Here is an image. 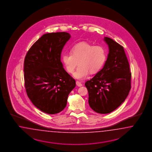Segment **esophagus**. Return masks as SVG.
<instances>
[{"label": "esophagus", "mask_w": 152, "mask_h": 152, "mask_svg": "<svg viewBox=\"0 0 152 152\" xmlns=\"http://www.w3.org/2000/svg\"><path fill=\"white\" fill-rule=\"evenodd\" d=\"M76 85H77V86H78L79 87H80V86H83V83H80V82H79L78 81H77L76 82Z\"/></svg>", "instance_id": "esophagus-1"}]
</instances>
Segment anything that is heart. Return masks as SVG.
<instances>
[{
	"label": "heart",
	"mask_w": 152,
	"mask_h": 152,
	"mask_svg": "<svg viewBox=\"0 0 152 152\" xmlns=\"http://www.w3.org/2000/svg\"><path fill=\"white\" fill-rule=\"evenodd\" d=\"M71 54L64 53L62 61L66 71L73 74L77 62L79 66L74 76L82 80L87 77L89 73L96 74L102 68L106 62L107 53L104 47L94 46L86 42H79L71 48Z\"/></svg>",
	"instance_id": "obj_1"
}]
</instances>
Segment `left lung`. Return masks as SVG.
Segmentation results:
<instances>
[{"label":"left lung","mask_w":152,"mask_h":152,"mask_svg":"<svg viewBox=\"0 0 152 152\" xmlns=\"http://www.w3.org/2000/svg\"><path fill=\"white\" fill-rule=\"evenodd\" d=\"M104 41L109 49L107 60L103 68L85 83L89 105L100 114L115 110L131 88L132 74L124 47L109 37H105Z\"/></svg>","instance_id":"left-lung-1"}]
</instances>
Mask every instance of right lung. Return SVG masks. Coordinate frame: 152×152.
Masks as SVG:
<instances>
[{
    "label": "right lung",
    "mask_w": 152,
    "mask_h": 152,
    "mask_svg": "<svg viewBox=\"0 0 152 152\" xmlns=\"http://www.w3.org/2000/svg\"><path fill=\"white\" fill-rule=\"evenodd\" d=\"M71 36L66 32L46 33L28 51L24 62L27 96L40 110L55 114L66 106L76 82L63 67L61 52Z\"/></svg>",
    "instance_id": "obj_1"
}]
</instances>
